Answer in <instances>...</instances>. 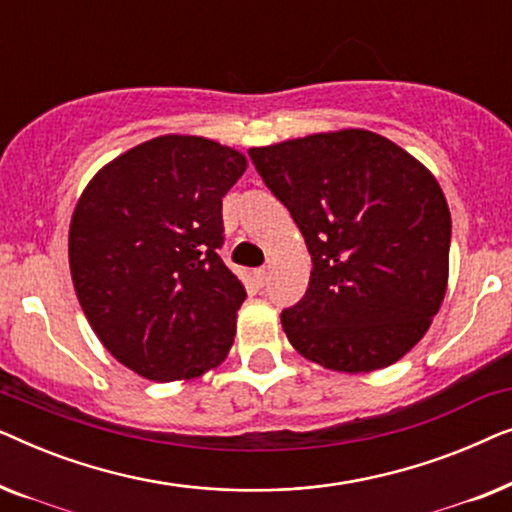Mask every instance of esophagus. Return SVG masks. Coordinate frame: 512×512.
Instances as JSON below:
<instances>
[{"mask_svg": "<svg viewBox=\"0 0 512 512\" xmlns=\"http://www.w3.org/2000/svg\"><path fill=\"white\" fill-rule=\"evenodd\" d=\"M268 268H258V270H254V282L258 284V286H265V282H268Z\"/></svg>", "mask_w": 512, "mask_h": 512, "instance_id": "34e87169", "label": "esophagus"}]
</instances>
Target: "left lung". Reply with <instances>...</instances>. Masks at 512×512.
I'll return each mask as SVG.
<instances>
[{
	"instance_id": "obj_1",
	"label": "left lung",
	"mask_w": 512,
	"mask_h": 512,
	"mask_svg": "<svg viewBox=\"0 0 512 512\" xmlns=\"http://www.w3.org/2000/svg\"><path fill=\"white\" fill-rule=\"evenodd\" d=\"M312 256L305 296L282 312L305 359L370 373L408 354L447 289L452 219L426 167L368 130L249 149Z\"/></svg>"
}]
</instances>
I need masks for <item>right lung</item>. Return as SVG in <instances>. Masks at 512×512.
Listing matches in <instances>:
<instances>
[{
  "label": "right lung",
  "mask_w": 512,
  "mask_h": 512,
  "mask_svg": "<svg viewBox=\"0 0 512 512\" xmlns=\"http://www.w3.org/2000/svg\"><path fill=\"white\" fill-rule=\"evenodd\" d=\"M247 170L240 151L165 135L111 160L76 202L72 282L102 345L156 382L226 359L247 298L221 261V200Z\"/></svg>",
  "instance_id": "add662e5"
}]
</instances>
